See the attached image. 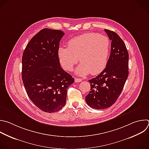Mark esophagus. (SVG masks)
<instances>
[{
    "instance_id": "1",
    "label": "esophagus",
    "mask_w": 149,
    "mask_h": 149,
    "mask_svg": "<svg viewBox=\"0 0 149 149\" xmlns=\"http://www.w3.org/2000/svg\"><path fill=\"white\" fill-rule=\"evenodd\" d=\"M82 81V79L81 78H75V82H79Z\"/></svg>"
}]
</instances>
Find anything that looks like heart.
Returning <instances> with one entry per match:
<instances>
[{
	"label": "heart",
	"instance_id": "b5f03b06",
	"mask_svg": "<svg viewBox=\"0 0 149 149\" xmlns=\"http://www.w3.org/2000/svg\"><path fill=\"white\" fill-rule=\"evenodd\" d=\"M111 42L104 35L86 33L70 40L68 47L60 46L58 56L62 67L67 71L72 70L79 61L81 63L75 70L80 76L96 75L106 67L109 58Z\"/></svg>",
	"mask_w": 149,
	"mask_h": 149
}]
</instances>
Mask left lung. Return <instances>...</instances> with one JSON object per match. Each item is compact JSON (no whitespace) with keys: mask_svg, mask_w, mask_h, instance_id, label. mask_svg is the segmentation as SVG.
I'll return each instance as SVG.
<instances>
[{"mask_svg":"<svg viewBox=\"0 0 149 149\" xmlns=\"http://www.w3.org/2000/svg\"><path fill=\"white\" fill-rule=\"evenodd\" d=\"M111 41L109 58L105 68L95 78L89 79L91 89L85 96L88 106L104 109L118 100L129 75V54L125 44L119 35L105 29Z\"/></svg>","mask_w":149,"mask_h":149,"instance_id":"1","label":"left lung"}]
</instances>
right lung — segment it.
Instances as JSON below:
<instances>
[{"instance_id": "right-lung-1", "label": "right lung", "mask_w": 149, "mask_h": 149, "mask_svg": "<svg viewBox=\"0 0 149 149\" xmlns=\"http://www.w3.org/2000/svg\"><path fill=\"white\" fill-rule=\"evenodd\" d=\"M62 30L44 29L27 44L22 56V80L30 100L41 111L56 112L65 105L74 78L60 66L58 56Z\"/></svg>"}]
</instances>
